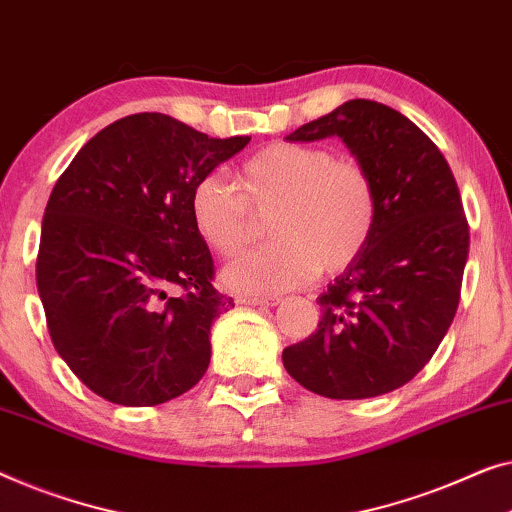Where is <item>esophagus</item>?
Returning a JSON list of instances; mask_svg holds the SVG:
<instances>
[{
  "label": "esophagus",
  "mask_w": 512,
  "mask_h": 512,
  "mask_svg": "<svg viewBox=\"0 0 512 512\" xmlns=\"http://www.w3.org/2000/svg\"><path fill=\"white\" fill-rule=\"evenodd\" d=\"M277 295H242V298L238 300L240 305H251V307H274L279 305Z\"/></svg>",
  "instance_id": "1"
}]
</instances>
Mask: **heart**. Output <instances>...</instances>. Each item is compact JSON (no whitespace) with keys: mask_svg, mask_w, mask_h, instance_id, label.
<instances>
[{"mask_svg":"<svg viewBox=\"0 0 512 512\" xmlns=\"http://www.w3.org/2000/svg\"><path fill=\"white\" fill-rule=\"evenodd\" d=\"M251 204L265 212L272 242L226 265L228 286L279 293L307 284L318 270L337 272L367 247L376 226V189L367 168L330 147L270 143L240 168V187L219 170L191 191V214L203 240L231 256L251 235Z\"/></svg>","mask_w":512,"mask_h":512,"instance_id":"heart-1","label":"heart"}]
</instances>
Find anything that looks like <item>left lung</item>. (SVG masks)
I'll return each mask as SVG.
<instances>
[{
	"mask_svg": "<svg viewBox=\"0 0 512 512\" xmlns=\"http://www.w3.org/2000/svg\"><path fill=\"white\" fill-rule=\"evenodd\" d=\"M332 136L372 175L376 226L362 254L318 295V330L286 346L281 360L316 395L367 399L409 383L446 337L469 224L448 161L409 117L353 99L286 140Z\"/></svg>",
	"mask_w": 512,
	"mask_h": 512,
	"instance_id": "left-lung-1",
	"label": "left lung"
}]
</instances>
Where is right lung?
<instances>
[{"label": "right lung", "instance_id": "right-lung-1", "mask_svg": "<svg viewBox=\"0 0 512 512\" xmlns=\"http://www.w3.org/2000/svg\"><path fill=\"white\" fill-rule=\"evenodd\" d=\"M249 140L138 113L96 133L57 180L36 286L57 353L99 397L157 406L203 379L214 318L235 305L212 286L191 191Z\"/></svg>", "mask_w": 512, "mask_h": 512}]
</instances>
